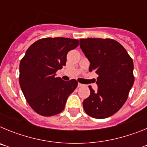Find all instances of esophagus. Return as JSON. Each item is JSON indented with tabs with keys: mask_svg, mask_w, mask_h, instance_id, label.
Masks as SVG:
<instances>
[{
	"mask_svg": "<svg viewBox=\"0 0 147 147\" xmlns=\"http://www.w3.org/2000/svg\"><path fill=\"white\" fill-rule=\"evenodd\" d=\"M84 86V85H82V84H81V83H79V84H78V87H79V88H81V87H83Z\"/></svg>",
	"mask_w": 147,
	"mask_h": 147,
	"instance_id": "esophagus-1",
	"label": "esophagus"
}]
</instances>
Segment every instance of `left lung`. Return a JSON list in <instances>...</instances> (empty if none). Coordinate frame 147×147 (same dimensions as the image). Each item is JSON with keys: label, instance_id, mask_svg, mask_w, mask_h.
Here are the masks:
<instances>
[{"label": "left lung", "instance_id": "left-lung-1", "mask_svg": "<svg viewBox=\"0 0 147 147\" xmlns=\"http://www.w3.org/2000/svg\"><path fill=\"white\" fill-rule=\"evenodd\" d=\"M80 45L90 63L89 71L98 75V90L89 87L90 94L83 101L84 110L95 119L110 117L124 105L134 83L132 58L112 39H81Z\"/></svg>", "mask_w": 147, "mask_h": 147}]
</instances>
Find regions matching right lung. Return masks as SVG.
I'll return each mask as SVG.
<instances>
[{
	"label": "right lung",
	"instance_id": "add662e5",
	"mask_svg": "<svg viewBox=\"0 0 147 147\" xmlns=\"http://www.w3.org/2000/svg\"><path fill=\"white\" fill-rule=\"evenodd\" d=\"M79 40L47 37L34 42L20 63L19 82L28 105L43 116L57 115L64 110L67 99L77 87L76 80L64 81L56 72L65 65L68 51Z\"/></svg>",
	"mask_w": 147,
	"mask_h": 147
}]
</instances>
